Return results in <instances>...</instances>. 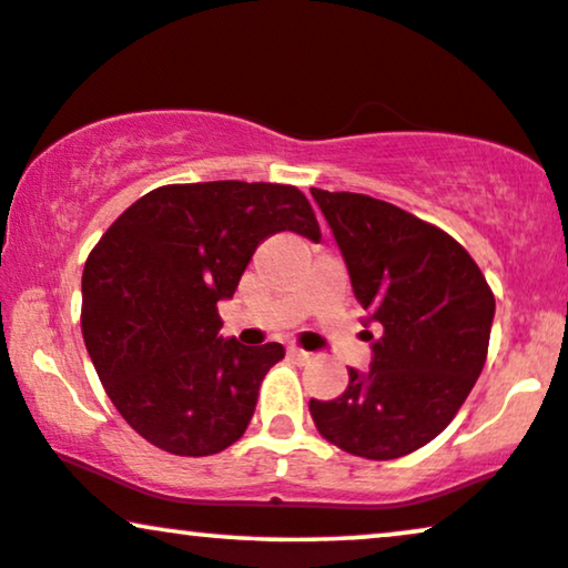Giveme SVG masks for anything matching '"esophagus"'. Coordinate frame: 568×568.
<instances>
[{"instance_id":"obj_1","label":"esophagus","mask_w":568,"mask_h":568,"mask_svg":"<svg viewBox=\"0 0 568 568\" xmlns=\"http://www.w3.org/2000/svg\"><path fill=\"white\" fill-rule=\"evenodd\" d=\"M288 355L296 361H312V353H306L304 347H288Z\"/></svg>"}]
</instances>
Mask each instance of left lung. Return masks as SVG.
<instances>
[{
    "label": "left lung",
    "mask_w": 568,
    "mask_h": 568,
    "mask_svg": "<svg viewBox=\"0 0 568 568\" xmlns=\"http://www.w3.org/2000/svg\"><path fill=\"white\" fill-rule=\"evenodd\" d=\"M345 256L355 298L382 324L372 372L308 410L347 455L397 459L449 426L486 366L496 298L467 248L397 205L312 189ZM374 335H368L372 339Z\"/></svg>",
    "instance_id": "1"
}]
</instances>
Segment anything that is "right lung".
Returning a JSON list of instances; mask_svg holds the SVG:
<instances>
[{
  "label": "right lung",
  "mask_w": 568,
  "mask_h": 568,
  "mask_svg": "<svg viewBox=\"0 0 568 568\" xmlns=\"http://www.w3.org/2000/svg\"><path fill=\"white\" fill-rule=\"evenodd\" d=\"M320 241L306 194L267 181L165 184L126 207L82 272V337L105 395L153 447L179 457L229 449L252 420L280 343L217 337L264 239Z\"/></svg>",
  "instance_id": "add662e5"
}]
</instances>
